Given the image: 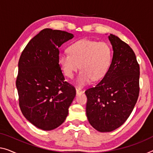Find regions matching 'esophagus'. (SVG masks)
Listing matches in <instances>:
<instances>
[{
  "mask_svg": "<svg viewBox=\"0 0 153 153\" xmlns=\"http://www.w3.org/2000/svg\"><path fill=\"white\" fill-rule=\"evenodd\" d=\"M76 94L77 95V94H79V93H81L82 92V91L80 88H77V87H76Z\"/></svg>",
  "mask_w": 153,
  "mask_h": 153,
  "instance_id": "esophagus-1",
  "label": "esophagus"
}]
</instances>
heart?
I'll list each match as a JSON object with an SVG mask.
<instances>
[{
    "label": "heart",
    "mask_w": 153,
    "mask_h": 153,
    "mask_svg": "<svg viewBox=\"0 0 153 153\" xmlns=\"http://www.w3.org/2000/svg\"><path fill=\"white\" fill-rule=\"evenodd\" d=\"M69 54L60 53L58 62L64 74L73 78L77 69H81L77 84L82 86L93 80L102 78L112 61V49L108 43L90 40H79L67 48Z\"/></svg>",
    "instance_id": "b5f03b06"
}]
</instances>
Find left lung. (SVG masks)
<instances>
[{
	"instance_id": "left-lung-1",
	"label": "left lung",
	"mask_w": 153,
	"mask_h": 153,
	"mask_svg": "<svg viewBox=\"0 0 153 153\" xmlns=\"http://www.w3.org/2000/svg\"><path fill=\"white\" fill-rule=\"evenodd\" d=\"M108 40L113 51L109 69L96 86L85 91L87 119L102 133L113 131L126 122L140 93V65L133 49L113 34Z\"/></svg>"
}]
</instances>
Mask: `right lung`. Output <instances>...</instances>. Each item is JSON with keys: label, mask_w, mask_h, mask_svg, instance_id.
<instances>
[{"label": "right lung", "mask_w": 153, "mask_h": 153, "mask_svg": "<svg viewBox=\"0 0 153 153\" xmlns=\"http://www.w3.org/2000/svg\"><path fill=\"white\" fill-rule=\"evenodd\" d=\"M74 37L67 31L45 29L29 41L20 57L16 84L20 110L31 124L44 131L65 122L76 96L58 62V48Z\"/></svg>", "instance_id": "1"}]
</instances>
